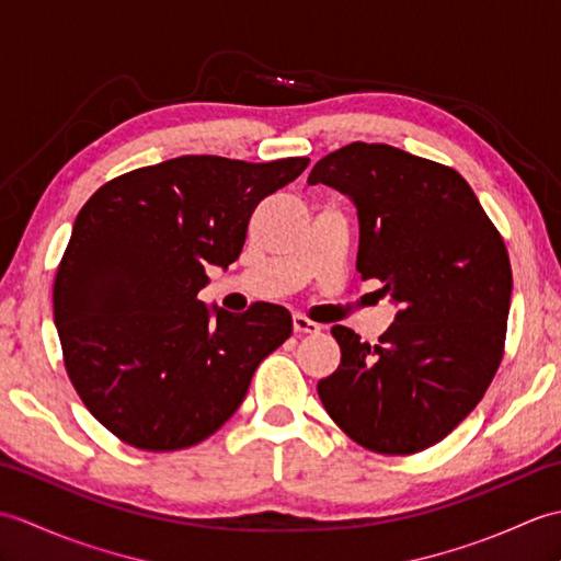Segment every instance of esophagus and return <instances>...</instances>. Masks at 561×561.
Listing matches in <instances>:
<instances>
[{
  "label": "esophagus",
  "instance_id": "34e87169",
  "mask_svg": "<svg viewBox=\"0 0 561 561\" xmlns=\"http://www.w3.org/2000/svg\"><path fill=\"white\" fill-rule=\"evenodd\" d=\"M294 330L296 332H308V335H316V332H320V325L313 323V320H308L301 313H294Z\"/></svg>",
  "mask_w": 561,
  "mask_h": 561
}]
</instances>
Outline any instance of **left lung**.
<instances>
[{"instance_id":"8db88e82","label":"left lung","mask_w":561,"mask_h":561,"mask_svg":"<svg viewBox=\"0 0 561 561\" xmlns=\"http://www.w3.org/2000/svg\"><path fill=\"white\" fill-rule=\"evenodd\" d=\"M308 183L352 199L356 270L398 306L378 344L332 328L342 362L318 396L364 448L420 453L474 410L502 364L506 245L460 173L396 147L354 141L320 159Z\"/></svg>"}]
</instances>
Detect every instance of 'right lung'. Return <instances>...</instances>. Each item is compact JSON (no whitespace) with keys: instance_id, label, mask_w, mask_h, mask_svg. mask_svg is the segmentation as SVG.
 I'll list each match as a JSON object with an SVG mask.
<instances>
[{"instance_id":"obj_1","label":"right lung","mask_w":561,"mask_h":561,"mask_svg":"<svg viewBox=\"0 0 561 561\" xmlns=\"http://www.w3.org/2000/svg\"><path fill=\"white\" fill-rule=\"evenodd\" d=\"M306 165L181 157L115 178L77 214L55 277V328L79 398L125 444L159 453L205 440L291 335L284 306L236 316L197 294L207 265L241 255L257 202Z\"/></svg>"}]
</instances>
